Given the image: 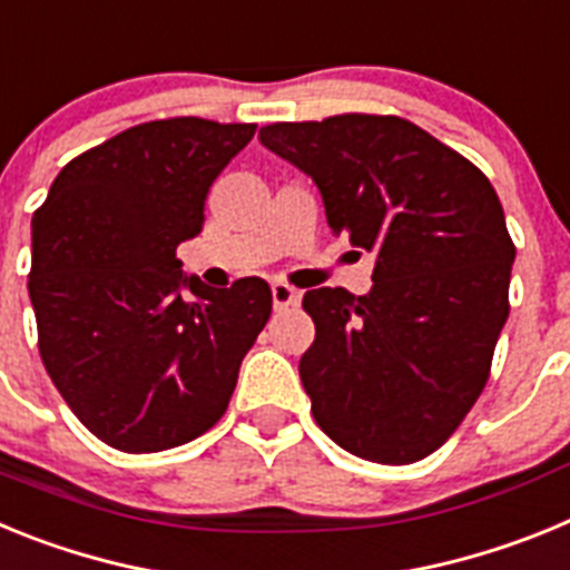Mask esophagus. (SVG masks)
I'll list each match as a JSON object with an SVG mask.
<instances>
[{
  "mask_svg": "<svg viewBox=\"0 0 570 570\" xmlns=\"http://www.w3.org/2000/svg\"><path fill=\"white\" fill-rule=\"evenodd\" d=\"M271 296H274V311H288L299 305V291H294L285 282H274L271 285Z\"/></svg>",
  "mask_w": 570,
  "mask_h": 570,
  "instance_id": "obj_1",
  "label": "esophagus"
}]
</instances>
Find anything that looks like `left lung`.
I'll return each mask as SVG.
<instances>
[{"mask_svg": "<svg viewBox=\"0 0 570 570\" xmlns=\"http://www.w3.org/2000/svg\"><path fill=\"white\" fill-rule=\"evenodd\" d=\"M262 145L311 176L336 236L376 256L374 288H316L299 376L316 425L382 465L425 460L480 400L517 248L473 163L400 116L276 122Z\"/></svg>", "mask_w": 570, "mask_h": 570, "instance_id": "1", "label": "left lung"}]
</instances>
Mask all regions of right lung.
I'll return each mask as SVG.
<instances>
[{
  "label": "right lung",
  "instance_id": "right-lung-1",
  "mask_svg": "<svg viewBox=\"0 0 570 570\" xmlns=\"http://www.w3.org/2000/svg\"><path fill=\"white\" fill-rule=\"evenodd\" d=\"M254 130L199 116L136 125L70 159L33 214L39 354L70 411L116 451L154 454L214 428L268 322V282L216 291L176 259Z\"/></svg>",
  "mask_w": 570,
  "mask_h": 570
}]
</instances>
